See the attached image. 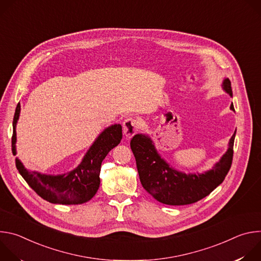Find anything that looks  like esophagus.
Here are the masks:
<instances>
[{
    "label": "esophagus",
    "mask_w": 261,
    "mask_h": 261,
    "mask_svg": "<svg viewBox=\"0 0 261 261\" xmlns=\"http://www.w3.org/2000/svg\"><path fill=\"white\" fill-rule=\"evenodd\" d=\"M123 128H124V134L126 135V137L130 138L138 131L139 122L134 118H127L124 121Z\"/></svg>",
    "instance_id": "obj_1"
}]
</instances>
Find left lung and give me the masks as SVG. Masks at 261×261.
<instances>
[{"label":"left lung","instance_id":"8db88e82","mask_svg":"<svg viewBox=\"0 0 261 261\" xmlns=\"http://www.w3.org/2000/svg\"><path fill=\"white\" fill-rule=\"evenodd\" d=\"M223 90L232 97L231 84L223 81ZM230 109L234 111L233 104ZM236 131L226 153L203 173H188L174 169L157 152L152 139L145 134H136L130 142L142 187L159 202L168 205H185L197 202L214 191L228 173L233 157Z\"/></svg>","mask_w":261,"mask_h":261}]
</instances>
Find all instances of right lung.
<instances>
[{"mask_svg": "<svg viewBox=\"0 0 261 261\" xmlns=\"http://www.w3.org/2000/svg\"><path fill=\"white\" fill-rule=\"evenodd\" d=\"M20 114L18 103L13 118L12 153L16 155V124ZM122 126L111 125L103 130L89 148L81 164L70 172L50 175L38 171H29L23 164L15 159V165L20 175L30 187L44 200L59 204H82L94 197L100 186L101 163L107 154L122 139Z\"/></svg>", "mask_w": 261, "mask_h": 261, "instance_id": "1", "label": "right lung"}]
</instances>
